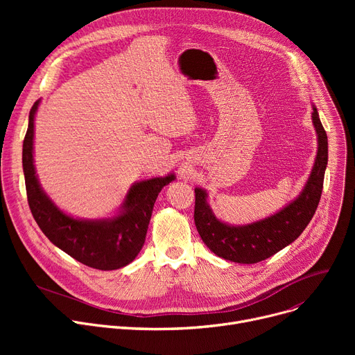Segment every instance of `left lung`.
<instances>
[{
  "label": "left lung",
  "mask_w": 355,
  "mask_h": 355,
  "mask_svg": "<svg viewBox=\"0 0 355 355\" xmlns=\"http://www.w3.org/2000/svg\"><path fill=\"white\" fill-rule=\"evenodd\" d=\"M312 121L318 134V153L302 194L284 210L253 225L233 227L214 217L206 201V191L196 189L194 223L207 248L218 257L237 263H257L282 250L301 236L318 207L328 164V138L318 110Z\"/></svg>",
  "instance_id": "obj_1"
}]
</instances>
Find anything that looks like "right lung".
Returning <instances> with one entry per match:
<instances>
[{"label":"right lung","mask_w":355,"mask_h":355,"mask_svg":"<svg viewBox=\"0 0 355 355\" xmlns=\"http://www.w3.org/2000/svg\"><path fill=\"white\" fill-rule=\"evenodd\" d=\"M37 101L28 116V128L23 142V170L31 214L53 245L78 262L99 270L126 266L144 246L154 202L164 185L174 175L153 178L135 184L125 200V211L114 220L83 221L63 214L42 191L33 164L34 114Z\"/></svg>","instance_id":"1"}]
</instances>
